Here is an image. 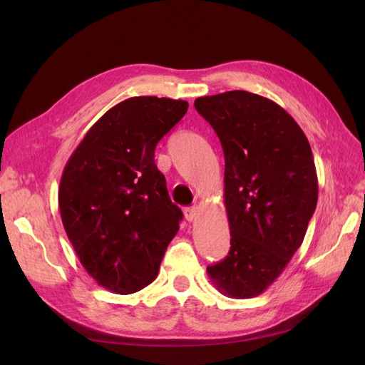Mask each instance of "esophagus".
Masks as SVG:
<instances>
[{"mask_svg": "<svg viewBox=\"0 0 365 365\" xmlns=\"http://www.w3.org/2000/svg\"><path fill=\"white\" fill-rule=\"evenodd\" d=\"M185 219L189 220V222H192V220H195L197 217V210L195 207H190V208H185Z\"/></svg>", "mask_w": 365, "mask_h": 365, "instance_id": "1", "label": "esophagus"}]
</instances>
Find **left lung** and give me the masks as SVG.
<instances>
[{
    "mask_svg": "<svg viewBox=\"0 0 365 365\" xmlns=\"http://www.w3.org/2000/svg\"><path fill=\"white\" fill-rule=\"evenodd\" d=\"M196 111L225 157L224 202L231 247L207 268L227 297L260 295L300 248L318 200L311 145L297 121L267 97L227 91L197 97Z\"/></svg>",
    "mask_w": 365,
    "mask_h": 365,
    "instance_id": "8db88e82",
    "label": "left lung"
}]
</instances>
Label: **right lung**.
Segmentation results:
<instances>
[{"mask_svg": "<svg viewBox=\"0 0 365 365\" xmlns=\"http://www.w3.org/2000/svg\"><path fill=\"white\" fill-rule=\"evenodd\" d=\"M189 103L130 97L106 111L65 164L59 185L62 224L86 272L115 294L157 279L182 212L157 169L158 141Z\"/></svg>", "mask_w": 365, "mask_h": 365, "instance_id": "1", "label": "right lung"}]
</instances>
